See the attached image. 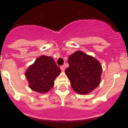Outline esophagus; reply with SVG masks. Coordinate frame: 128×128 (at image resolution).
I'll return each instance as SVG.
<instances>
[{
	"mask_svg": "<svg viewBox=\"0 0 128 128\" xmlns=\"http://www.w3.org/2000/svg\"><path fill=\"white\" fill-rule=\"evenodd\" d=\"M60 68H61V70H62V71H63V72H64V71H65V66H61Z\"/></svg>",
	"mask_w": 128,
	"mask_h": 128,
	"instance_id": "1",
	"label": "esophagus"
}]
</instances>
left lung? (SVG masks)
<instances>
[{"label": "left lung", "mask_w": 128, "mask_h": 128, "mask_svg": "<svg viewBox=\"0 0 128 128\" xmlns=\"http://www.w3.org/2000/svg\"><path fill=\"white\" fill-rule=\"evenodd\" d=\"M68 63L69 66L65 70V74L76 93L88 94L99 85L102 65L95 58L77 50L68 56Z\"/></svg>", "instance_id": "left-lung-1"}]
</instances>
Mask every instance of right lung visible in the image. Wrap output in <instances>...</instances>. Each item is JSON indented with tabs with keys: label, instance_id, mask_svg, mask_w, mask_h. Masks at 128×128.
Segmentation results:
<instances>
[{
	"label": "right lung",
	"instance_id": "1",
	"mask_svg": "<svg viewBox=\"0 0 128 128\" xmlns=\"http://www.w3.org/2000/svg\"><path fill=\"white\" fill-rule=\"evenodd\" d=\"M61 73L52 58L40 56L30 65L25 72L29 87L40 94L48 92L54 85V80Z\"/></svg>",
	"mask_w": 128,
	"mask_h": 128
}]
</instances>
